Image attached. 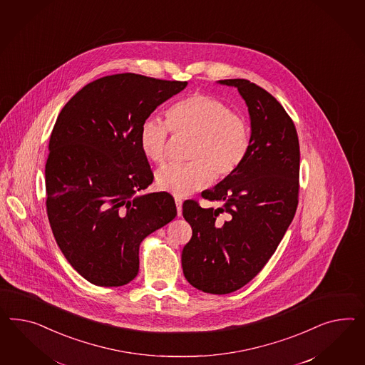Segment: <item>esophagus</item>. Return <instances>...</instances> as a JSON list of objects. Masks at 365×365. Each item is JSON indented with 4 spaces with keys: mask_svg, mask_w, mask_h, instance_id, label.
<instances>
[{
    "mask_svg": "<svg viewBox=\"0 0 365 365\" xmlns=\"http://www.w3.org/2000/svg\"><path fill=\"white\" fill-rule=\"evenodd\" d=\"M182 199L180 197H175V205H177L178 217L182 215Z\"/></svg>",
    "mask_w": 365,
    "mask_h": 365,
    "instance_id": "esophagus-1",
    "label": "esophagus"
}]
</instances>
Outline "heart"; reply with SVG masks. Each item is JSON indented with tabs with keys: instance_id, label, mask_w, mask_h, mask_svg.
<instances>
[{
	"instance_id": "heart-1",
	"label": "heart",
	"mask_w": 365,
	"mask_h": 365,
	"mask_svg": "<svg viewBox=\"0 0 365 365\" xmlns=\"http://www.w3.org/2000/svg\"><path fill=\"white\" fill-rule=\"evenodd\" d=\"M166 123L145 119L138 131L143 155L160 163L166 155L168 128L175 135L191 137L188 163H168L155 173L162 191L186 197L207 186L215 178L228 177L246 159L250 150V128L246 120L212 96L195 93L168 108Z\"/></svg>"
}]
</instances>
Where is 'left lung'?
<instances>
[{
    "label": "left lung",
    "mask_w": 365,
    "mask_h": 365,
    "mask_svg": "<svg viewBox=\"0 0 365 365\" xmlns=\"http://www.w3.org/2000/svg\"><path fill=\"white\" fill-rule=\"evenodd\" d=\"M217 83L237 88L246 102L250 150L237 170L202 192L220 207L183 203L192 237L182 251V268L199 291L226 295L262 271L295 217L300 148L292 119L268 91L247 79Z\"/></svg>",
    "instance_id": "obj_1"
}]
</instances>
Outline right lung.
<instances>
[{
  "label": "right lung",
  "mask_w": 365,
  "mask_h": 365,
  "mask_svg": "<svg viewBox=\"0 0 365 365\" xmlns=\"http://www.w3.org/2000/svg\"><path fill=\"white\" fill-rule=\"evenodd\" d=\"M187 82L133 73L90 82L59 113L45 166L46 210L59 250L91 284L119 287L139 271L145 237L177 217L139 148L142 122Z\"/></svg>",
  "instance_id": "right-lung-1"
}]
</instances>
